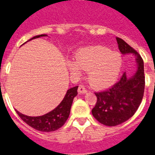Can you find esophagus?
I'll list each match as a JSON object with an SVG mask.
<instances>
[{"instance_id": "34e87169", "label": "esophagus", "mask_w": 155, "mask_h": 155, "mask_svg": "<svg viewBox=\"0 0 155 155\" xmlns=\"http://www.w3.org/2000/svg\"><path fill=\"white\" fill-rule=\"evenodd\" d=\"M78 92L80 94H84V93L87 92V89L84 87V85H80L78 87Z\"/></svg>"}]
</instances>
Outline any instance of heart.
Here are the masks:
<instances>
[{
    "label": "heart",
    "mask_w": 155,
    "mask_h": 155,
    "mask_svg": "<svg viewBox=\"0 0 155 155\" xmlns=\"http://www.w3.org/2000/svg\"><path fill=\"white\" fill-rule=\"evenodd\" d=\"M122 57L117 52L103 46H88L79 50L74 62H69L68 69L80 75V70L88 71V81L95 88H104L113 84L122 68Z\"/></svg>",
    "instance_id": "1"
}]
</instances>
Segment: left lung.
Segmentation results:
<instances>
[{"mask_svg": "<svg viewBox=\"0 0 155 155\" xmlns=\"http://www.w3.org/2000/svg\"><path fill=\"white\" fill-rule=\"evenodd\" d=\"M116 41L123 54L131 53L136 57L138 68L134 76L128 78L124 72L120 80L110 88L94 93L97 102L91 110L93 116L109 127L123 124L134 116L141 103L145 86L143 59L125 41L118 37Z\"/></svg>", "mask_w": 155, "mask_h": 155, "instance_id": "left-lung-1", "label": "left lung"}]
</instances>
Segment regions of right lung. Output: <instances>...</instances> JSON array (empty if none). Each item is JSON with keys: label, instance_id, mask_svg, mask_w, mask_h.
<instances>
[{"label": "right lung", "instance_id": "obj_1", "mask_svg": "<svg viewBox=\"0 0 155 155\" xmlns=\"http://www.w3.org/2000/svg\"><path fill=\"white\" fill-rule=\"evenodd\" d=\"M41 36H46V35H35L29 40ZM78 86H76L68 89L60 105L51 112L43 116H28L19 113L17 110L16 113L25 124L35 130L42 132H52L57 130L65 124V122L69 117L74 98L78 94Z\"/></svg>", "mask_w": 155, "mask_h": 155}]
</instances>
